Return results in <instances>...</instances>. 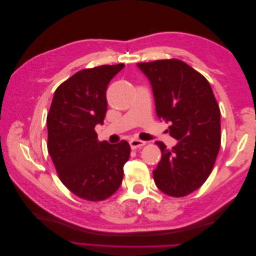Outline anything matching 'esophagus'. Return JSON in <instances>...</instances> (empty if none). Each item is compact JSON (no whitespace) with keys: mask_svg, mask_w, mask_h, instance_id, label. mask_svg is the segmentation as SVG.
Returning a JSON list of instances; mask_svg holds the SVG:
<instances>
[{"mask_svg":"<svg viewBox=\"0 0 256 256\" xmlns=\"http://www.w3.org/2000/svg\"><path fill=\"white\" fill-rule=\"evenodd\" d=\"M129 144L131 146V148L136 150V148H141V147H143L146 144V142L138 140V138H131L129 141Z\"/></svg>","mask_w":256,"mask_h":256,"instance_id":"1","label":"esophagus"}]
</instances>
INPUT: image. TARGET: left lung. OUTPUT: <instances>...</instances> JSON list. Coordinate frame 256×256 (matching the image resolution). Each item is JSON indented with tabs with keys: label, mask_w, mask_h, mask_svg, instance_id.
Masks as SVG:
<instances>
[{
	"label": "left lung",
	"mask_w": 256,
	"mask_h": 256,
	"mask_svg": "<svg viewBox=\"0 0 256 256\" xmlns=\"http://www.w3.org/2000/svg\"><path fill=\"white\" fill-rule=\"evenodd\" d=\"M136 65L152 85L158 118L171 124L170 134L178 141L171 150L156 143L162 156L154 180L166 194L184 196L205 182L218 156L219 106L209 82L180 60Z\"/></svg>",
	"instance_id": "left-lung-1"
}]
</instances>
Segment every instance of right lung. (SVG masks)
<instances>
[{
    "instance_id": "obj_1",
    "label": "right lung",
    "mask_w": 256,
    "mask_h": 256,
    "mask_svg": "<svg viewBox=\"0 0 256 256\" xmlns=\"http://www.w3.org/2000/svg\"><path fill=\"white\" fill-rule=\"evenodd\" d=\"M124 67L102 65L74 74L56 88L47 116L48 152L60 180L88 200H106L118 190L130 156L127 141L99 142L95 131L106 113L108 85Z\"/></svg>"
}]
</instances>
